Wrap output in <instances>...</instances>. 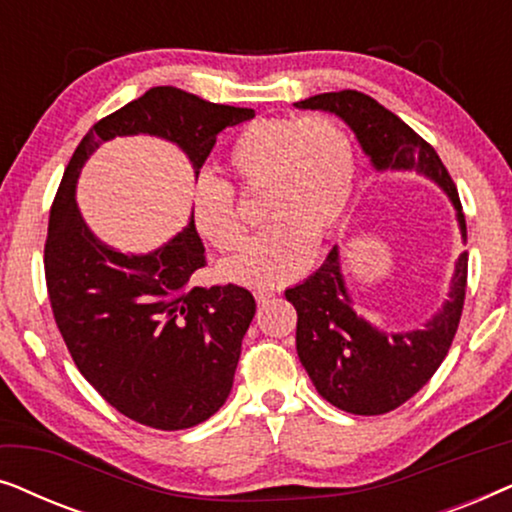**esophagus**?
Segmentation results:
<instances>
[{
    "mask_svg": "<svg viewBox=\"0 0 512 512\" xmlns=\"http://www.w3.org/2000/svg\"><path fill=\"white\" fill-rule=\"evenodd\" d=\"M272 296H275V293H272V291H256L254 293V298H256L258 305H265Z\"/></svg>",
    "mask_w": 512,
    "mask_h": 512,
    "instance_id": "obj_1",
    "label": "esophagus"
}]
</instances>
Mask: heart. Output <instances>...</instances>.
<instances>
[{
  "instance_id": "b5f03b06",
  "label": "heart",
  "mask_w": 512,
  "mask_h": 512,
  "mask_svg": "<svg viewBox=\"0 0 512 512\" xmlns=\"http://www.w3.org/2000/svg\"><path fill=\"white\" fill-rule=\"evenodd\" d=\"M228 170L244 193H263L265 233L221 265L228 282L286 284L310 265L314 242H324L345 214L354 191V144L328 116L263 118L244 128L228 151ZM193 226L219 251L247 237L235 193L221 179H200L193 191Z\"/></svg>"
}]
</instances>
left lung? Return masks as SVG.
<instances>
[{
	"label": "left lung",
	"instance_id": "left-lung-1",
	"mask_svg": "<svg viewBox=\"0 0 512 512\" xmlns=\"http://www.w3.org/2000/svg\"><path fill=\"white\" fill-rule=\"evenodd\" d=\"M293 107L338 116L354 132L375 172H417L433 181L454 207L461 240L466 242L459 193L443 160L396 114L356 90L321 93ZM466 272L468 251L454 265L447 300L431 319L410 331H384L356 312L342 275L340 247H333L314 275L286 289V300L298 312V359L319 394L352 415H384L415 396L443 363L457 333Z\"/></svg>",
	"mask_w": 512,
	"mask_h": 512
}]
</instances>
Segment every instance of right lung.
I'll return each mask as SVG.
<instances>
[{
    "mask_svg": "<svg viewBox=\"0 0 512 512\" xmlns=\"http://www.w3.org/2000/svg\"><path fill=\"white\" fill-rule=\"evenodd\" d=\"M254 116V109L200 100L181 88H151L90 128L55 195L44 251L55 324L97 394L151 429H191L226 403L254 296L235 284L188 289L205 265L193 214L158 249L125 254L90 230L76 184L102 142L128 135L174 144L198 181L216 137Z\"/></svg>",
    "mask_w": 512,
    "mask_h": 512,
    "instance_id": "add662e5",
    "label": "right lung"
}]
</instances>
